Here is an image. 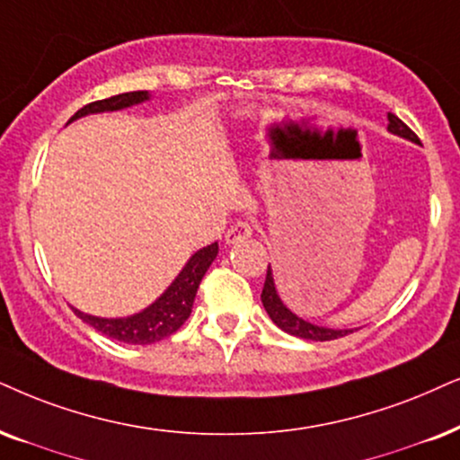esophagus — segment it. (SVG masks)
Masks as SVG:
<instances>
[{
  "label": "esophagus",
  "instance_id": "obj_1",
  "mask_svg": "<svg viewBox=\"0 0 460 460\" xmlns=\"http://www.w3.org/2000/svg\"><path fill=\"white\" fill-rule=\"evenodd\" d=\"M250 235H252V223H250V220H237V223H234L226 229L225 240L226 243H237L246 240Z\"/></svg>",
  "mask_w": 460,
  "mask_h": 460
}]
</instances>
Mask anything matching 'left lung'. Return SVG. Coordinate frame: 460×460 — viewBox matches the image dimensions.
Wrapping results in <instances>:
<instances>
[{"label":"left lung","instance_id":"1","mask_svg":"<svg viewBox=\"0 0 460 460\" xmlns=\"http://www.w3.org/2000/svg\"><path fill=\"white\" fill-rule=\"evenodd\" d=\"M388 131L397 133V136H401V137H408V139H411V142H420L416 133L411 131L410 127L405 125L399 116H394L393 112H388ZM261 301H263L265 310H267V314H270L271 321L276 323L282 331H287V333L295 335V337H304V340H312V341H331V340H337V337H344L350 333V331H346V329L341 331V329L318 327V324L305 323L304 318L295 316V314L282 304L280 297H278L276 284H273V276H271L270 267H267L265 287H263V293H261Z\"/></svg>","mask_w":460,"mask_h":460}]
</instances>
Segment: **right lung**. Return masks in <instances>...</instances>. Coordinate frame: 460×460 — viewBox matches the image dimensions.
I'll use <instances>...</instances> for the list:
<instances>
[{
  "label": "right lung",
  "mask_w": 460,
  "mask_h": 460,
  "mask_svg": "<svg viewBox=\"0 0 460 460\" xmlns=\"http://www.w3.org/2000/svg\"><path fill=\"white\" fill-rule=\"evenodd\" d=\"M148 100V91H131V93H120V95L108 97V100H100L86 103L84 108H80L69 123L84 114L93 112H106V110H120L129 108L133 103H139ZM218 254V243L214 242L210 246L201 248L199 252H195L184 270L178 273L176 280L172 282V287L155 301L153 305H148L146 310L136 314L129 318H97L89 316V314L74 310L75 316H80L86 324H91L93 329H97L100 333L112 337V340L123 341V344H137L146 346L155 344V341L165 340L172 333L182 327L184 321L190 316L193 310V301L199 288L201 278L206 276L208 267L212 265V261Z\"/></svg>",
  "instance_id": "add662e5"
}]
</instances>
